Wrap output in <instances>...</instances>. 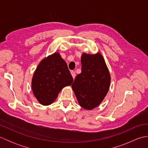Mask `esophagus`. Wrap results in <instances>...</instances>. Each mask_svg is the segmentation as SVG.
<instances>
[{
  "mask_svg": "<svg viewBox=\"0 0 148 148\" xmlns=\"http://www.w3.org/2000/svg\"><path fill=\"white\" fill-rule=\"evenodd\" d=\"M71 75H72V77H73L74 79L75 76H76V72L74 71H72L71 72Z\"/></svg>",
  "mask_w": 148,
  "mask_h": 148,
  "instance_id": "obj_1",
  "label": "esophagus"
}]
</instances>
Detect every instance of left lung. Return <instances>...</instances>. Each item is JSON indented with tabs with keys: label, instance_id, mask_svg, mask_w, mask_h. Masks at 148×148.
I'll list each match as a JSON object with an SVG mask.
<instances>
[{
	"label": "left lung",
	"instance_id": "8db88e82",
	"mask_svg": "<svg viewBox=\"0 0 148 148\" xmlns=\"http://www.w3.org/2000/svg\"><path fill=\"white\" fill-rule=\"evenodd\" d=\"M81 72L72 84V90L83 108L91 110L98 106L106 96L111 76L100 53L81 56Z\"/></svg>",
	"mask_w": 148,
	"mask_h": 148
}]
</instances>
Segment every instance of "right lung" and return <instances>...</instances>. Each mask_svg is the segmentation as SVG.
Returning a JSON list of instances; mask_svg holds the SVG:
<instances>
[{"instance_id":"1","label":"right lung","mask_w":148,"mask_h":148,"mask_svg":"<svg viewBox=\"0 0 148 148\" xmlns=\"http://www.w3.org/2000/svg\"><path fill=\"white\" fill-rule=\"evenodd\" d=\"M73 78L67 65L58 53L43 59L37 66L32 80L34 95L44 106L51 104L63 88L70 86Z\"/></svg>"}]
</instances>
